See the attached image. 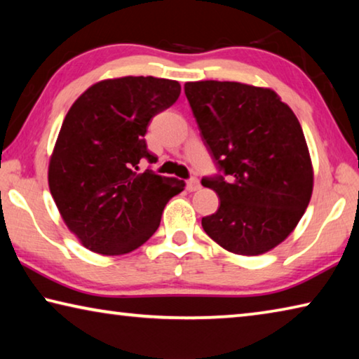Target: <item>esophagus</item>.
I'll list each match as a JSON object with an SVG mask.
<instances>
[{
	"instance_id": "esophagus-1",
	"label": "esophagus",
	"mask_w": 359,
	"mask_h": 359,
	"mask_svg": "<svg viewBox=\"0 0 359 359\" xmlns=\"http://www.w3.org/2000/svg\"><path fill=\"white\" fill-rule=\"evenodd\" d=\"M199 188H201V184H199V180L196 177H193L187 182L188 191H196V190H199Z\"/></svg>"
}]
</instances>
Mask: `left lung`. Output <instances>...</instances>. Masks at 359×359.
<instances>
[{
  "instance_id": "8db88e82",
  "label": "left lung",
  "mask_w": 359,
  "mask_h": 359,
  "mask_svg": "<svg viewBox=\"0 0 359 359\" xmlns=\"http://www.w3.org/2000/svg\"><path fill=\"white\" fill-rule=\"evenodd\" d=\"M205 147L228 179H203L220 208L203 228L224 250L257 257L288 238L313 190L301 123L274 90L241 82H187Z\"/></svg>"
}]
</instances>
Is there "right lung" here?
I'll use <instances>...</instances> for the list:
<instances>
[{
  "label": "right lung",
  "instance_id": "add662e5",
  "mask_svg": "<svg viewBox=\"0 0 359 359\" xmlns=\"http://www.w3.org/2000/svg\"><path fill=\"white\" fill-rule=\"evenodd\" d=\"M180 83L125 76L93 83L74 101L48 161V188L63 222L88 250L117 257L147 242L169 199L184 191L175 177L139 172L156 161L145 144L150 118L177 101Z\"/></svg>",
  "mask_w": 359,
  "mask_h": 359
}]
</instances>
